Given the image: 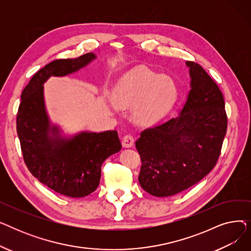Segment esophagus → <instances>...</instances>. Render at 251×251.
<instances>
[{
    "instance_id": "34e87169",
    "label": "esophagus",
    "mask_w": 251,
    "mask_h": 251,
    "mask_svg": "<svg viewBox=\"0 0 251 251\" xmlns=\"http://www.w3.org/2000/svg\"><path fill=\"white\" fill-rule=\"evenodd\" d=\"M134 144V138L132 135L130 134H127L123 137V140H122V146L126 149H129V148H132Z\"/></svg>"
}]
</instances>
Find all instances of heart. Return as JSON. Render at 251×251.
<instances>
[{"label":"heart","mask_w":251,"mask_h":251,"mask_svg":"<svg viewBox=\"0 0 251 251\" xmlns=\"http://www.w3.org/2000/svg\"><path fill=\"white\" fill-rule=\"evenodd\" d=\"M178 88L172 78L160 75L147 67L131 70L119 80L114 89L118 107H137L135 121L144 126L153 125L169 114L176 101Z\"/></svg>","instance_id":"obj_1"}]
</instances>
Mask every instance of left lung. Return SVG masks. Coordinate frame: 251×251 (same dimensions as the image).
Segmentation results:
<instances>
[{"instance_id":"left-lung-1","label":"left lung","mask_w":251,"mask_h":251,"mask_svg":"<svg viewBox=\"0 0 251 251\" xmlns=\"http://www.w3.org/2000/svg\"><path fill=\"white\" fill-rule=\"evenodd\" d=\"M190 90L179 115L142 131L135 141L141 157L138 181L156 197L180 193L212 171L227 131L225 101L201 65L186 62Z\"/></svg>"}]
</instances>
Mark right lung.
I'll use <instances>...</instances> for the list:
<instances>
[{"instance_id":"1","label":"right lung","mask_w":251,"mask_h":251,"mask_svg":"<svg viewBox=\"0 0 251 251\" xmlns=\"http://www.w3.org/2000/svg\"><path fill=\"white\" fill-rule=\"evenodd\" d=\"M96 59V54L88 52L46 65L23 89L17 114V134L30 173L51 190L73 199L98 188L103 161L122 146L116 130L66 134L49 116L44 84L51 76L73 74Z\"/></svg>"}]
</instances>
